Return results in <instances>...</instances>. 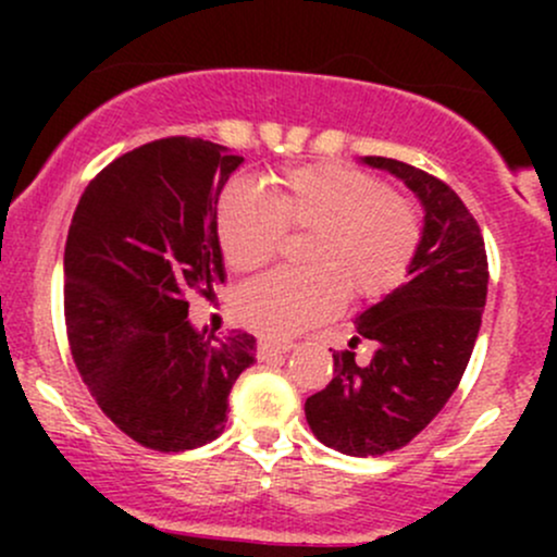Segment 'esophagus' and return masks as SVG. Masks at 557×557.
<instances>
[{
  "label": "esophagus",
  "mask_w": 557,
  "mask_h": 557,
  "mask_svg": "<svg viewBox=\"0 0 557 557\" xmlns=\"http://www.w3.org/2000/svg\"><path fill=\"white\" fill-rule=\"evenodd\" d=\"M293 345H274V343H259V359L261 361H270V359H277V356H283L290 350Z\"/></svg>",
  "instance_id": "34e87169"
}]
</instances>
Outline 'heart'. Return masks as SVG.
I'll return each instance as SVG.
<instances>
[{
  "mask_svg": "<svg viewBox=\"0 0 557 557\" xmlns=\"http://www.w3.org/2000/svg\"><path fill=\"white\" fill-rule=\"evenodd\" d=\"M283 230H311L304 264L277 270L235 293L243 327L267 341H287L324 322L343 296L380 298L400 283L419 246L411 201L361 170L306 164L270 177V196L235 181L216 203V235L235 272L264 267Z\"/></svg>",
  "mask_w": 557,
  "mask_h": 557,
  "instance_id": "b5f03b06",
  "label": "heart"
}]
</instances>
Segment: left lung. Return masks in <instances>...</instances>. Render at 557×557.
Wrapping results in <instances>:
<instances>
[{
	"label": "left lung",
	"mask_w": 557,
	"mask_h": 557,
	"mask_svg": "<svg viewBox=\"0 0 557 557\" xmlns=\"http://www.w3.org/2000/svg\"><path fill=\"white\" fill-rule=\"evenodd\" d=\"M361 164L413 190L424 225L406 283L356 317V332L376 345L372 361L332 354V382L306 398L319 443L356 458L398 450L443 411L474 350L490 280L482 233L450 185L398 159Z\"/></svg>",
	"instance_id": "obj_1"
}]
</instances>
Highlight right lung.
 Returning <instances> with one entry per match:
<instances>
[{
	"instance_id": "obj_1",
	"label": "right lung",
	"mask_w": 557,
	"mask_h": 557,
	"mask_svg": "<svg viewBox=\"0 0 557 557\" xmlns=\"http://www.w3.org/2000/svg\"><path fill=\"white\" fill-rule=\"evenodd\" d=\"M243 157L201 138L127 151L83 190L65 246V322L94 400L127 437L194 450L225 430L257 337H203L185 293L225 283L216 203Z\"/></svg>"
}]
</instances>
